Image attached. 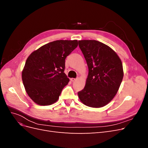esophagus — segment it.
Masks as SVG:
<instances>
[{
  "instance_id": "34e87169",
  "label": "esophagus",
  "mask_w": 148,
  "mask_h": 148,
  "mask_svg": "<svg viewBox=\"0 0 148 148\" xmlns=\"http://www.w3.org/2000/svg\"><path fill=\"white\" fill-rule=\"evenodd\" d=\"M77 78H71V79H70V80H71V81L72 82L76 81V80H77Z\"/></svg>"
}]
</instances>
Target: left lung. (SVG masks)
Masks as SVG:
<instances>
[{
  "label": "left lung",
  "instance_id": "left-lung-1",
  "mask_svg": "<svg viewBox=\"0 0 148 148\" xmlns=\"http://www.w3.org/2000/svg\"><path fill=\"white\" fill-rule=\"evenodd\" d=\"M78 42L89 70L85 86L78 92V97L88 107H104L114 99L122 82V62L117 53L104 43L96 40Z\"/></svg>",
  "mask_w": 148,
  "mask_h": 148
}]
</instances>
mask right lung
<instances>
[{"label":"right lung","mask_w":148,"mask_h":148,"mask_svg":"<svg viewBox=\"0 0 148 148\" xmlns=\"http://www.w3.org/2000/svg\"><path fill=\"white\" fill-rule=\"evenodd\" d=\"M77 40H57L33 51L28 57L21 77L28 95L40 106L57 101L69 79L64 73L66 56L78 46Z\"/></svg>","instance_id":"add662e5"}]
</instances>
